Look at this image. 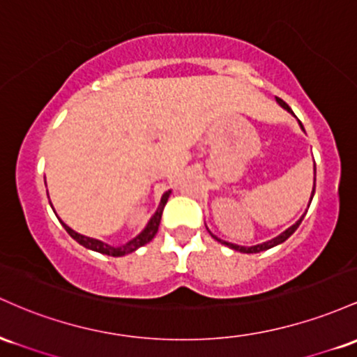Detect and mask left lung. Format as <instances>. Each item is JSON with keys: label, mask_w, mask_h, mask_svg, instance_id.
<instances>
[{"label": "left lung", "mask_w": 357, "mask_h": 357, "mask_svg": "<svg viewBox=\"0 0 357 357\" xmlns=\"http://www.w3.org/2000/svg\"><path fill=\"white\" fill-rule=\"evenodd\" d=\"M276 102L280 104V106L283 107V109H287L288 113H291L294 114V111L290 109V106H288V104L283 101V99H280V98H276ZM300 123V121H298ZM300 126H302V123H300ZM302 130H303V126H302ZM314 194H315V162H314V189H312V195H310V202H312V197H314ZM308 206H310V204H308ZM307 214V212H305ZM305 214L302 215V218L298 219L297 222L294 224V226H290L288 227L287 231H283L282 234H278L276 236V238H273V239H270V241H266V243H261V244H256V246H239V244H232V243H227V241H222V239H219L218 236H214L212 234V232L209 231V234L212 236V238L215 239V241H219L221 244H224V246H227V248H231V250H234V251H239V253H259V251H266V250H270V248H273V246H278V244H282V243H285L288 238H290L291 234H294L295 231H297V227L300 226V222H302V219L305 218Z\"/></svg>", "instance_id": "obj_1"}]
</instances>
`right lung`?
I'll use <instances>...</instances> for the list:
<instances>
[{
	"instance_id": "1",
	"label": "right lung",
	"mask_w": 357,
	"mask_h": 357,
	"mask_svg": "<svg viewBox=\"0 0 357 357\" xmlns=\"http://www.w3.org/2000/svg\"><path fill=\"white\" fill-rule=\"evenodd\" d=\"M172 190L165 192V194L162 195V200H160V206L157 212H155L153 215H151V219L148 221L146 227L139 232L136 238L131 239V241H128L126 244H121V246H111V244H106L102 241H99V239H94V238H89V236H84V234H79V232H75L74 229H70L67 224H63L62 221V226L63 229L70 234V238H74L75 241H77L81 246L87 248V250H92V251H98V253L101 255H107V256H125V255H130L133 253V251L138 250V248L145 246L146 243H150L151 239L155 238V234L158 232V226H160V219H162V214H163V207H165L168 197H170Z\"/></svg>"
}]
</instances>
